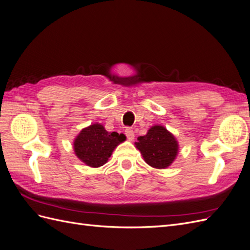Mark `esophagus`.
I'll list each match as a JSON object with an SVG mask.
<instances>
[{
  "label": "esophagus",
  "mask_w": 250,
  "mask_h": 250,
  "mask_svg": "<svg viewBox=\"0 0 250 250\" xmlns=\"http://www.w3.org/2000/svg\"><path fill=\"white\" fill-rule=\"evenodd\" d=\"M125 134H126L127 139L129 140V141H133L134 140V132H133V130L131 129V128H126V129H125Z\"/></svg>",
  "instance_id": "esophagus-1"
}]
</instances>
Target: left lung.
I'll return each mask as SVG.
<instances>
[{
    "label": "left lung",
    "mask_w": 250,
    "mask_h": 250,
    "mask_svg": "<svg viewBox=\"0 0 250 250\" xmlns=\"http://www.w3.org/2000/svg\"><path fill=\"white\" fill-rule=\"evenodd\" d=\"M135 147L149 166L155 169H166L175 160L178 153V142L164 126L154 125L146 135L135 142Z\"/></svg>",
    "instance_id": "left-lung-1"
}]
</instances>
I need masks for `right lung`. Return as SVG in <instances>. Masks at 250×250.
<instances>
[{"instance_id": "add662e5", "label": "right lung", "mask_w": 250, "mask_h": 250, "mask_svg": "<svg viewBox=\"0 0 250 250\" xmlns=\"http://www.w3.org/2000/svg\"><path fill=\"white\" fill-rule=\"evenodd\" d=\"M125 140L123 133H110L103 125L96 123L80 131L74 141V151L81 162L98 168L107 163L112 151Z\"/></svg>"}]
</instances>
